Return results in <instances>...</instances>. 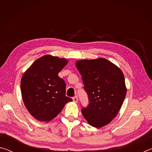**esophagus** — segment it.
<instances>
[{"mask_svg":"<svg viewBox=\"0 0 152 152\" xmlns=\"http://www.w3.org/2000/svg\"><path fill=\"white\" fill-rule=\"evenodd\" d=\"M72 99H73V101H74V102H76L77 101H78V97H77V96H74V97H73V98H72Z\"/></svg>","mask_w":152,"mask_h":152,"instance_id":"1","label":"esophagus"}]
</instances>
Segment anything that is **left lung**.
<instances>
[{
    "label": "left lung",
    "instance_id": "8db88e82",
    "mask_svg": "<svg viewBox=\"0 0 152 152\" xmlns=\"http://www.w3.org/2000/svg\"><path fill=\"white\" fill-rule=\"evenodd\" d=\"M89 104L82 113L96 128L106 125L116 117L127 93L125 77L119 68L104 58L77 61Z\"/></svg>",
    "mask_w": 152,
    "mask_h": 152
}]
</instances>
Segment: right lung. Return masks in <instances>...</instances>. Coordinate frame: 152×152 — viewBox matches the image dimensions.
<instances>
[{
  "mask_svg": "<svg viewBox=\"0 0 152 152\" xmlns=\"http://www.w3.org/2000/svg\"><path fill=\"white\" fill-rule=\"evenodd\" d=\"M64 58L45 55L33 62L20 80L23 101L28 111L40 121L48 122L72 99L66 96V83L58 73L67 65Z\"/></svg>",
  "mask_w": 152,
  "mask_h": 152,
  "instance_id": "obj_1",
  "label": "right lung"
}]
</instances>
